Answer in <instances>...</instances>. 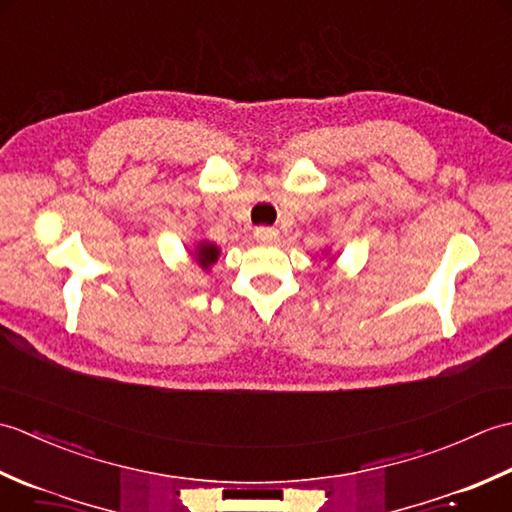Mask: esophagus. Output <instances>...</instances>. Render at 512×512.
Wrapping results in <instances>:
<instances>
[{
  "instance_id": "esophagus-1",
  "label": "esophagus",
  "mask_w": 512,
  "mask_h": 512,
  "mask_svg": "<svg viewBox=\"0 0 512 512\" xmlns=\"http://www.w3.org/2000/svg\"><path fill=\"white\" fill-rule=\"evenodd\" d=\"M277 235H279V231H277V228H273V226H257V228H255L257 242L270 244V242H275Z\"/></svg>"
}]
</instances>
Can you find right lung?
<instances>
[{
    "label": "right lung",
    "instance_id": "1",
    "mask_svg": "<svg viewBox=\"0 0 512 512\" xmlns=\"http://www.w3.org/2000/svg\"><path fill=\"white\" fill-rule=\"evenodd\" d=\"M217 257H220V248L213 244H200L198 250H195V262H198L204 270L211 264H215Z\"/></svg>",
    "mask_w": 512,
    "mask_h": 512
}]
</instances>
